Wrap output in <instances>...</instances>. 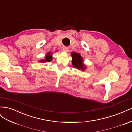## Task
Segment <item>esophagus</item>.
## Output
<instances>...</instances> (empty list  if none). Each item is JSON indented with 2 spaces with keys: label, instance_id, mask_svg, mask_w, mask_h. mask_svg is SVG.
Segmentation results:
<instances>
[{
  "label": "esophagus",
  "instance_id": "34e87169",
  "mask_svg": "<svg viewBox=\"0 0 132 132\" xmlns=\"http://www.w3.org/2000/svg\"><path fill=\"white\" fill-rule=\"evenodd\" d=\"M68 48L67 47H64L63 48V51L64 52H68Z\"/></svg>",
  "mask_w": 132,
  "mask_h": 132
}]
</instances>
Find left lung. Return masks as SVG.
Instances as JSON below:
<instances>
[{
    "label": "left lung",
    "instance_id": "obj_1",
    "mask_svg": "<svg viewBox=\"0 0 132 132\" xmlns=\"http://www.w3.org/2000/svg\"><path fill=\"white\" fill-rule=\"evenodd\" d=\"M71 55L72 57V64L75 68H76L81 70L82 71L85 70L86 67L83 63L84 60L81 55L76 52H72L71 53Z\"/></svg>",
    "mask_w": 132,
    "mask_h": 132
}]
</instances>
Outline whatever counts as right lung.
<instances>
[{"instance_id":"add662e5","label":"right lung","mask_w":132,"mask_h":132,"mask_svg":"<svg viewBox=\"0 0 132 132\" xmlns=\"http://www.w3.org/2000/svg\"><path fill=\"white\" fill-rule=\"evenodd\" d=\"M52 60V54H51V52H48L46 54L45 59L43 60H40L39 62L42 63H45L46 62H50Z\"/></svg>"}]
</instances>
